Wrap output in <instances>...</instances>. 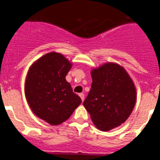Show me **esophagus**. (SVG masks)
Returning a JSON list of instances; mask_svg holds the SVG:
<instances>
[{"label":"esophagus","instance_id":"34e87169","mask_svg":"<svg viewBox=\"0 0 160 160\" xmlns=\"http://www.w3.org/2000/svg\"><path fill=\"white\" fill-rule=\"evenodd\" d=\"M79 96H80V99H81L82 101H83V100H84V95H83V93H80V94H79Z\"/></svg>","mask_w":160,"mask_h":160}]
</instances>
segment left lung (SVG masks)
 <instances>
[{"instance_id":"left-lung-1","label":"left lung","mask_w":160,"mask_h":160,"mask_svg":"<svg viewBox=\"0 0 160 160\" xmlns=\"http://www.w3.org/2000/svg\"><path fill=\"white\" fill-rule=\"evenodd\" d=\"M92 83L83 106L98 129L108 132L124 123L136 101V90L128 73L116 63L92 70Z\"/></svg>"}]
</instances>
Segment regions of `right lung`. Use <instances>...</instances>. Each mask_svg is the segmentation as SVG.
I'll list each match as a JSON object with an SVG mask.
<instances>
[{"label": "right lung", "mask_w": 160, "mask_h": 160, "mask_svg": "<svg viewBox=\"0 0 160 160\" xmlns=\"http://www.w3.org/2000/svg\"><path fill=\"white\" fill-rule=\"evenodd\" d=\"M72 63L62 54L47 53L32 64L24 85V93L34 114L51 125L67 120L81 103L65 77Z\"/></svg>", "instance_id": "1"}]
</instances>
